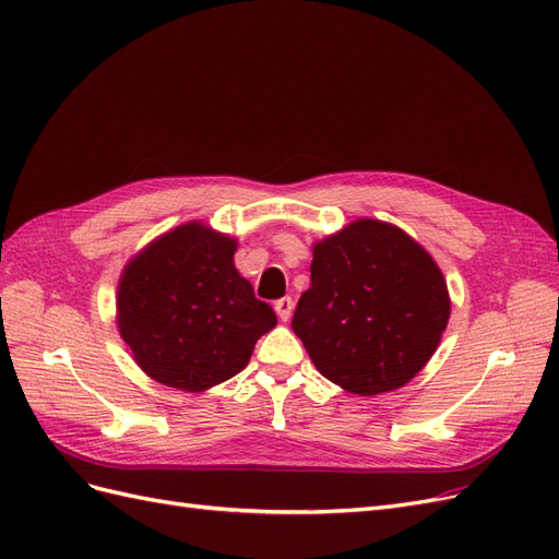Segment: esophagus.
Wrapping results in <instances>:
<instances>
[{
	"instance_id": "esophagus-1",
	"label": "esophagus",
	"mask_w": 559,
	"mask_h": 559,
	"mask_svg": "<svg viewBox=\"0 0 559 559\" xmlns=\"http://www.w3.org/2000/svg\"><path fill=\"white\" fill-rule=\"evenodd\" d=\"M275 312H277V317H280L282 321H289V317H292V312H294V300H292L289 296L280 298V300L275 302Z\"/></svg>"
}]
</instances>
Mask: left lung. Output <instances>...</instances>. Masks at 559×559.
<instances>
[{"label": "left lung", "instance_id": "left-lung-1", "mask_svg": "<svg viewBox=\"0 0 559 559\" xmlns=\"http://www.w3.org/2000/svg\"><path fill=\"white\" fill-rule=\"evenodd\" d=\"M448 319V282L431 253L394 224L357 218L312 245L292 329L326 380L378 396L429 364Z\"/></svg>", "mask_w": 559, "mask_h": 559}]
</instances>
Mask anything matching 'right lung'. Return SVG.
I'll use <instances>...</instances> for the list:
<instances>
[{"instance_id": "add662e5", "label": "right lung", "mask_w": 559, "mask_h": 559, "mask_svg": "<svg viewBox=\"0 0 559 559\" xmlns=\"http://www.w3.org/2000/svg\"><path fill=\"white\" fill-rule=\"evenodd\" d=\"M238 240L202 222L158 235L126 263L116 326L134 364L200 394L238 376L277 317L235 267Z\"/></svg>"}]
</instances>
